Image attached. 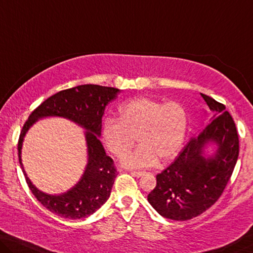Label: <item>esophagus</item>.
<instances>
[{"label":"esophagus","mask_w":253,"mask_h":253,"mask_svg":"<svg viewBox=\"0 0 253 253\" xmlns=\"http://www.w3.org/2000/svg\"><path fill=\"white\" fill-rule=\"evenodd\" d=\"M130 174L133 175L134 177H142L143 175L145 174V172H144V171H131Z\"/></svg>","instance_id":"esophagus-1"}]
</instances>
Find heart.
Returning <instances> with one entry per match:
<instances>
[{"label": "heart", "mask_w": 253, "mask_h": 253, "mask_svg": "<svg viewBox=\"0 0 253 253\" xmlns=\"http://www.w3.org/2000/svg\"><path fill=\"white\" fill-rule=\"evenodd\" d=\"M188 127L186 109L178 102L139 97L119 108V118L105 119L102 141L108 151L123 158L135 143L138 148L123 160L127 168H149L174 158L182 149Z\"/></svg>", "instance_id": "1"}]
</instances>
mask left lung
Instances as JSON below:
<instances>
[{
	"label": "left lung",
	"mask_w": 253,
	"mask_h": 253,
	"mask_svg": "<svg viewBox=\"0 0 253 253\" xmlns=\"http://www.w3.org/2000/svg\"><path fill=\"white\" fill-rule=\"evenodd\" d=\"M210 111L208 125L187 143L174 163L157 175L148 201L161 216L188 220L209 209L223 193L239 157V135L225 105L201 93ZM216 145L210 156L204 149Z\"/></svg>",
	"instance_id": "8db88e82"
}]
</instances>
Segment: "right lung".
<instances>
[{
	"label": "right lung",
	"mask_w": 253,
	"mask_h": 253,
	"mask_svg": "<svg viewBox=\"0 0 253 253\" xmlns=\"http://www.w3.org/2000/svg\"><path fill=\"white\" fill-rule=\"evenodd\" d=\"M120 89L100 85H79L60 90L34 110L19 136L18 154L26 182L35 198L51 212L68 219H81L93 214L110 197L117 170L100 141L102 116L109 102ZM45 116H61L84 127L88 145V165L78 184L65 194L47 195L30 182L21 163L22 142L29 128Z\"/></svg>",
	"instance_id": "add662e5"
}]
</instances>
